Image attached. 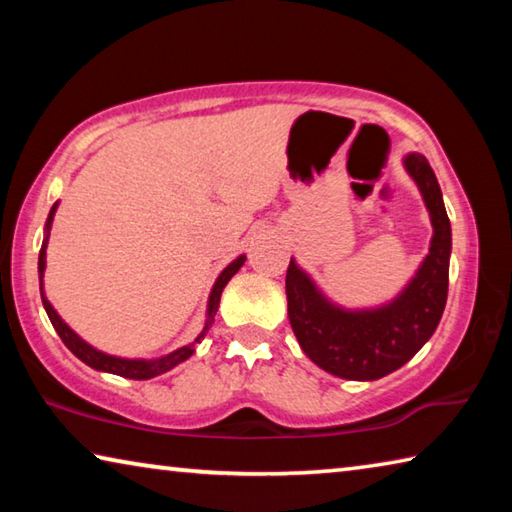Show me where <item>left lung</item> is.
<instances>
[{
    "label": "left lung",
    "mask_w": 512,
    "mask_h": 512,
    "mask_svg": "<svg viewBox=\"0 0 512 512\" xmlns=\"http://www.w3.org/2000/svg\"><path fill=\"white\" fill-rule=\"evenodd\" d=\"M404 164L427 203L433 239L427 259L400 298L372 311H343L320 296L293 259L287 268L293 334L307 357L336 377L370 381L402 368L431 339L443 318L452 225L429 160L411 153Z\"/></svg>",
    "instance_id": "left-lung-1"
}]
</instances>
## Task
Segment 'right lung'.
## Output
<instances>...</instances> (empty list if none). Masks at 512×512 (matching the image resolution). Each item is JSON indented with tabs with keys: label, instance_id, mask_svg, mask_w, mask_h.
Listing matches in <instances>:
<instances>
[{
	"label": "right lung",
	"instance_id": "right-lung-1",
	"mask_svg": "<svg viewBox=\"0 0 512 512\" xmlns=\"http://www.w3.org/2000/svg\"><path fill=\"white\" fill-rule=\"evenodd\" d=\"M54 212H56V205L51 207L49 212V219H47V230L51 221H54ZM45 248H47V241L42 244L40 248V255H38V271H40V296H42V305H45L47 309V316L51 320V325H54V329L58 332L60 339H63V343L67 345L69 350H72L76 357H79L83 363H88L90 368H97V370H103V372H112V375H119V377H128V379H151L155 375H162V372H167L169 368L178 366V363H183L185 359H189L196 350V343H201V339H205L207 329L212 327L214 323V316H216V309H219V300H221V291L225 284H228V280L232 275H235L241 266H244L246 257L241 255L237 257L235 262H232L225 271L219 275V280H216L214 289H212V296H210V305H207V320H205V327L203 332L196 336L194 343L185 345V348H180L176 352L167 354V357L162 359H153V361H131V359H117V357H110V354H103L99 350H94L92 345H88L85 341H81L79 336H76L72 329H69L63 320H60V316L54 311V307L49 305V300L45 298V293H42V273H45Z\"/></svg>",
	"mask_w": 512,
	"mask_h": 512
}]
</instances>
